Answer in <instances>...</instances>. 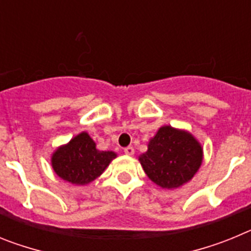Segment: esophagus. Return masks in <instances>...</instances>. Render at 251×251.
<instances>
[{
  "label": "esophagus",
  "instance_id": "esophagus-1",
  "mask_svg": "<svg viewBox=\"0 0 251 251\" xmlns=\"http://www.w3.org/2000/svg\"><path fill=\"white\" fill-rule=\"evenodd\" d=\"M124 153H126V154H129V156H132L133 153H134V148H133L132 146H128V147L124 148Z\"/></svg>",
  "mask_w": 251,
  "mask_h": 251
}]
</instances>
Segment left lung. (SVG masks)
I'll return each mask as SVG.
<instances>
[{
    "instance_id": "1",
    "label": "left lung",
    "mask_w": 251,
    "mask_h": 251,
    "mask_svg": "<svg viewBox=\"0 0 251 251\" xmlns=\"http://www.w3.org/2000/svg\"><path fill=\"white\" fill-rule=\"evenodd\" d=\"M146 175L163 188H176L194 177L202 162L200 143L187 132L162 127L139 157Z\"/></svg>"
}]
</instances>
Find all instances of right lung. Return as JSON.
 <instances>
[{
	"label": "right lung",
	"mask_w": 251,
	"mask_h": 251,
	"mask_svg": "<svg viewBox=\"0 0 251 251\" xmlns=\"http://www.w3.org/2000/svg\"><path fill=\"white\" fill-rule=\"evenodd\" d=\"M114 152L95 148L88 133H80L52 154V168L59 177L75 185H86L103 174Z\"/></svg>",
	"instance_id": "right-lung-1"
}]
</instances>
